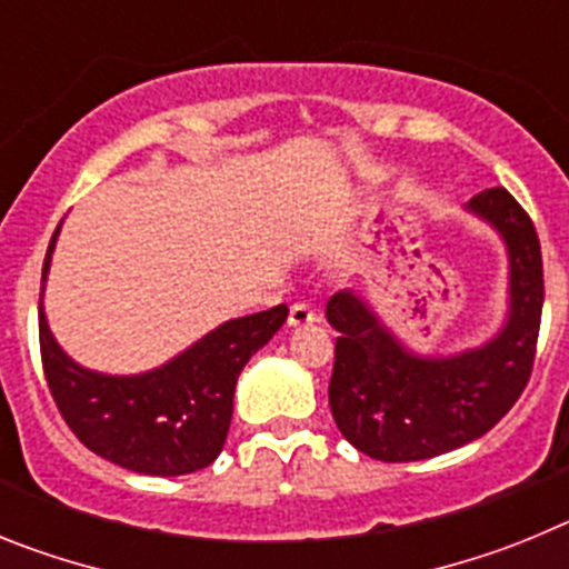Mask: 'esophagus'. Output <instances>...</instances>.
Segmentation results:
<instances>
[{
	"label": "esophagus",
	"instance_id": "obj_1",
	"mask_svg": "<svg viewBox=\"0 0 569 569\" xmlns=\"http://www.w3.org/2000/svg\"><path fill=\"white\" fill-rule=\"evenodd\" d=\"M288 321H290V328H308V325H313V321H319V316H316V310L310 308V305H293V308H290V316H288Z\"/></svg>",
	"mask_w": 569,
	"mask_h": 569
}]
</instances>
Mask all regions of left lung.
Listing matches in <instances>:
<instances>
[{
	"label": "left lung",
	"mask_w": 569,
	"mask_h": 569,
	"mask_svg": "<svg viewBox=\"0 0 569 569\" xmlns=\"http://www.w3.org/2000/svg\"><path fill=\"white\" fill-rule=\"evenodd\" d=\"M465 210L507 250L505 321L479 347L416 353L361 293L341 290L328 301L325 316L339 330L330 410L341 436L370 459L421 461L459 450L499 425L530 379L545 305L539 236L505 188L481 190Z\"/></svg>",
	"instance_id": "left-lung-1"
}]
</instances>
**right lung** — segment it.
Instances as JSON below:
<instances>
[{"instance_id":"1","label":"right lung","mask_w":569,"mask_h":569,"mask_svg":"<svg viewBox=\"0 0 569 569\" xmlns=\"http://www.w3.org/2000/svg\"><path fill=\"white\" fill-rule=\"evenodd\" d=\"M59 228L44 256L42 296ZM284 321V305L230 319L153 370L113 376L70 359L39 301L44 379L62 419L88 450L144 476H184L222 453L241 367Z\"/></svg>"}]
</instances>
